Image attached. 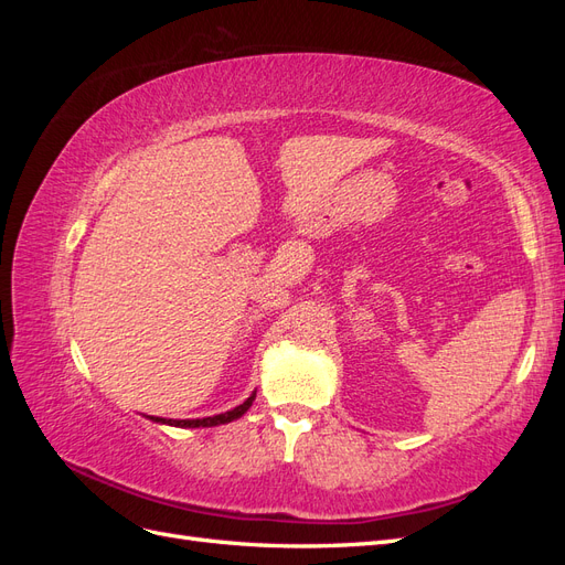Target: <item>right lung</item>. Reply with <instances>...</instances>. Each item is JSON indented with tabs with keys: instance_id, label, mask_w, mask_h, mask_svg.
Listing matches in <instances>:
<instances>
[{
	"instance_id": "obj_1",
	"label": "right lung",
	"mask_w": 565,
	"mask_h": 565,
	"mask_svg": "<svg viewBox=\"0 0 565 565\" xmlns=\"http://www.w3.org/2000/svg\"><path fill=\"white\" fill-rule=\"evenodd\" d=\"M254 398H256V391L252 393V396H249L245 403H241L237 407L228 409V413H221V415H214V417H202V419H167V417H148V419H152L156 424L179 426V429H200V426H218V424H228V422L241 419V417L247 413V409L252 407Z\"/></svg>"
}]
</instances>
